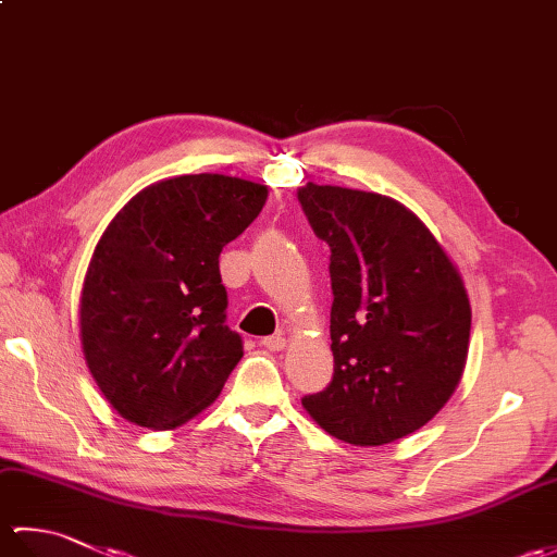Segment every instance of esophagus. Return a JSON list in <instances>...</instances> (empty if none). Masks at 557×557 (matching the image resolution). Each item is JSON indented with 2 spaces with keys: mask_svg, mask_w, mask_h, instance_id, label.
Segmentation results:
<instances>
[{
  "mask_svg": "<svg viewBox=\"0 0 557 557\" xmlns=\"http://www.w3.org/2000/svg\"><path fill=\"white\" fill-rule=\"evenodd\" d=\"M260 345H263L270 351H282L287 347V337L285 335H270V337L260 339Z\"/></svg>",
  "mask_w": 557,
  "mask_h": 557,
  "instance_id": "obj_1",
  "label": "esophagus"
}]
</instances>
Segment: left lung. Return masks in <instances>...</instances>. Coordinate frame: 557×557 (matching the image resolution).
Returning a JSON list of instances; mask_svg holds the SVG:
<instances>
[{
  "label": "left lung",
  "instance_id": "1",
  "mask_svg": "<svg viewBox=\"0 0 557 557\" xmlns=\"http://www.w3.org/2000/svg\"><path fill=\"white\" fill-rule=\"evenodd\" d=\"M299 203L330 246L335 373L304 409L351 445H385L429 423L465 373L471 306L453 260L397 200L301 186Z\"/></svg>",
  "mask_w": 557,
  "mask_h": 557
}]
</instances>
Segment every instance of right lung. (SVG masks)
<instances>
[{"instance_id": "1", "label": "right lung", "mask_w": 557, "mask_h": 557, "mask_svg": "<svg viewBox=\"0 0 557 557\" xmlns=\"http://www.w3.org/2000/svg\"><path fill=\"white\" fill-rule=\"evenodd\" d=\"M268 186L224 174L152 184L116 212L81 292V345L126 421L176 429L210 407L244 357L220 253L263 210Z\"/></svg>"}]
</instances>
